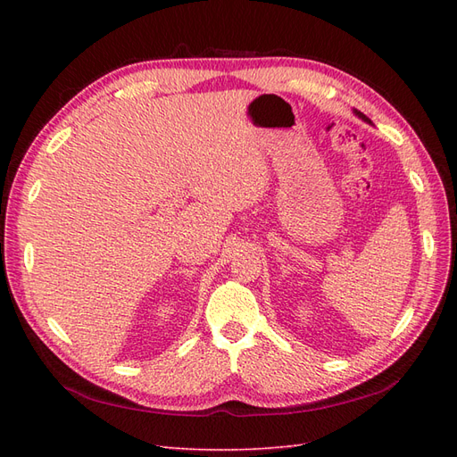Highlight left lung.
Segmentation results:
<instances>
[{
	"label": "left lung",
	"mask_w": 457,
	"mask_h": 457,
	"mask_svg": "<svg viewBox=\"0 0 457 457\" xmlns=\"http://www.w3.org/2000/svg\"><path fill=\"white\" fill-rule=\"evenodd\" d=\"M354 114H356V116H358V118H361V120H364V121H368V123H371V121H370V118H368V116H364V114H362V112H358V110H354Z\"/></svg>",
	"instance_id": "left-lung-1"
}]
</instances>
